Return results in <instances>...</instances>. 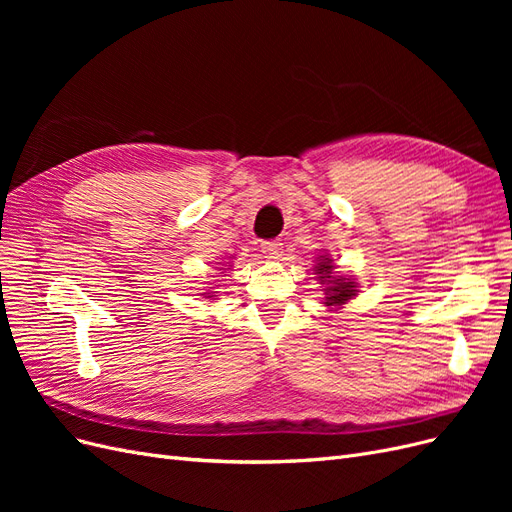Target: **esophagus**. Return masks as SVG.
<instances>
[{
	"instance_id": "1",
	"label": "esophagus",
	"mask_w": 512,
	"mask_h": 512,
	"mask_svg": "<svg viewBox=\"0 0 512 512\" xmlns=\"http://www.w3.org/2000/svg\"><path fill=\"white\" fill-rule=\"evenodd\" d=\"M260 250H262V254H265L267 258H280L282 256V243L277 241V239L262 241L260 243Z\"/></svg>"
}]
</instances>
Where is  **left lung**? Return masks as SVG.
Masks as SVG:
<instances>
[{"label":"left lung","instance_id":"obj_1","mask_svg":"<svg viewBox=\"0 0 512 512\" xmlns=\"http://www.w3.org/2000/svg\"><path fill=\"white\" fill-rule=\"evenodd\" d=\"M316 273H318V280L320 284H327V288H324V303L327 305H344L346 301H350L354 294H356V284L352 280H348V277H335L333 275V265L329 258L320 256V262L314 267Z\"/></svg>","mask_w":512,"mask_h":512}]
</instances>
